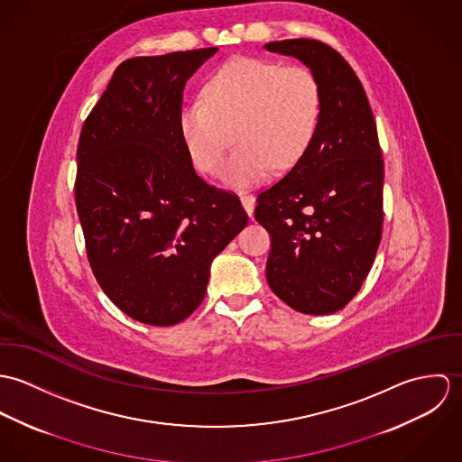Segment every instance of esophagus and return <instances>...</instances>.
<instances>
[{
    "label": "esophagus",
    "instance_id": "obj_1",
    "mask_svg": "<svg viewBox=\"0 0 462 462\" xmlns=\"http://www.w3.org/2000/svg\"><path fill=\"white\" fill-rule=\"evenodd\" d=\"M240 200H242V206H244V209L247 211V215H249V217H253V213H254V206H256V199H254V196L242 194V196H240Z\"/></svg>",
    "mask_w": 462,
    "mask_h": 462
}]
</instances>
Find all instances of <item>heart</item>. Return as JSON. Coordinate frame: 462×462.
Wrapping results in <instances>:
<instances>
[{
    "instance_id": "1",
    "label": "heart",
    "mask_w": 462,
    "mask_h": 462,
    "mask_svg": "<svg viewBox=\"0 0 462 462\" xmlns=\"http://www.w3.org/2000/svg\"><path fill=\"white\" fill-rule=\"evenodd\" d=\"M204 101L180 112V132L194 163L218 172L233 138L238 147L222 169L233 189L266 181L273 169L295 167L311 147L322 119L319 78L304 66L235 57L204 83Z\"/></svg>"
}]
</instances>
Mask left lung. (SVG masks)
I'll use <instances>...</instances> for the list:
<instances>
[{"label": "left lung", "instance_id": "left-lung-1", "mask_svg": "<svg viewBox=\"0 0 462 462\" xmlns=\"http://www.w3.org/2000/svg\"><path fill=\"white\" fill-rule=\"evenodd\" d=\"M264 50L299 59L320 81L317 136L290 172L258 196L270 235L266 281L295 311L329 315L366 279L383 235L384 162L377 126L354 69L328 44L288 39Z\"/></svg>", "mask_w": 462, "mask_h": 462}]
</instances>
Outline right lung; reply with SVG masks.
Returning a JSON list of instances; mask_svg holds the SVG:
<instances>
[{
    "label": "right lung",
    "mask_w": 462,
    "mask_h": 462,
    "mask_svg": "<svg viewBox=\"0 0 462 462\" xmlns=\"http://www.w3.org/2000/svg\"><path fill=\"white\" fill-rule=\"evenodd\" d=\"M215 53L123 62L78 142L74 198L88 263L108 299L147 326L198 310L211 262L249 220L240 199L199 178L180 132L185 83Z\"/></svg>",
    "instance_id": "right-lung-1"
}]
</instances>
